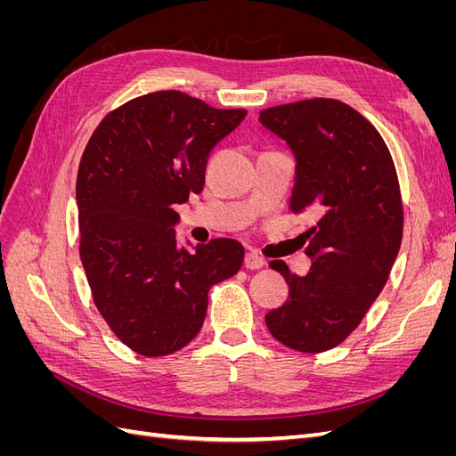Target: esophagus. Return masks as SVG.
Returning a JSON list of instances; mask_svg holds the SVG:
<instances>
[{
    "mask_svg": "<svg viewBox=\"0 0 456 456\" xmlns=\"http://www.w3.org/2000/svg\"><path fill=\"white\" fill-rule=\"evenodd\" d=\"M243 265H245L247 270H258V268L265 266L266 262H265V258L258 256L255 251H249V253L245 255V262H243Z\"/></svg>",
    "mask_w": 456,
    "mask_h": 456,
    "instance_id": "1",
    "label": "esophagus"
}]
</instances>
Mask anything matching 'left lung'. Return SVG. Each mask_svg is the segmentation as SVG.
Masks as SVG:
<instances>
[{"instance_id": "left-lung-1", "label": "left lung", "mask_w": 456, "mask_h": 456, "mask_svg": "<svg viewBox=\"0 0 456 456\" xmlns=\"http://www.w3.org/2000/svg\"><path fill=\"white\" fill-rule=\"evenodd\" d=\"M258 121L295 156L291 211L317 218L306 275L281 260L270 265L289 283V298L265 320L285 346L325 352L360 325L399 253L403 209L394 161L379 131L340 101L273 106Z\"/></svg>"}]
</instances>
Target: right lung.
<instances>
[{
    "label": "right lung",
    "instance_id": "add662e5",
    "mask_svg": "<svg viewBox=\"0 0 456 456\" xmlns=\"http://www.w3.org/2000/svg\"><path fill=\"white\" fill-rule=\"evenodd\" d=\"M247 110H216L181 91L142 94L110 112L79 163V256L94 305L131 350L167 355L196 338L211 285L236 275L241 243H176L175 205L200 194L215 144Z\"/></svg>",
    "mask_w": 456,
    "mask_h": 456
}]
</instances>
